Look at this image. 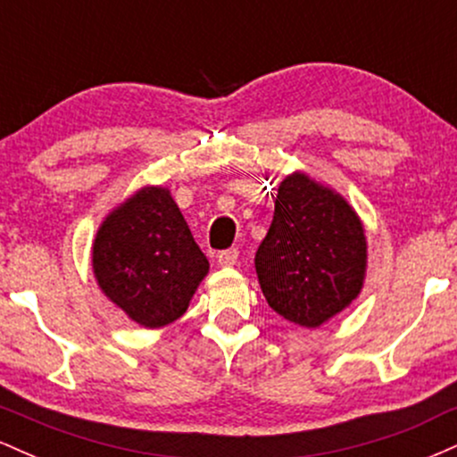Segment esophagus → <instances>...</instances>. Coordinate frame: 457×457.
<instances>
[{
  "label": "esophagus",
  "instance_id": "1",
  "mask_svg": "<svg viewBox=\"0 0 457 457\" xmlns=\"http://www.w3.org/2000/svg\"><path fill=\"white\" fill-rule=\"evenodd\" d=\"M217 262L219 266H223V269H229V266H234L236 262H238V249L221 251V253L217 255Z\"/></svg>",
  "mask_w": 457,
  "mask_h": 457
}]
</instances>
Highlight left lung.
Masks as SVG:
<instances>
[{"mask_svg": "<svg viewBox=\"0 0 457 457\" xmlns=\"http://www.w3.org/2000/svg\"><path fill=\"white\" fill-rule=\"evenodd\" d=\"M255 272L281 318L305 328L322 327L363 290L365 225L342 193L305 171H292L277 188Z\"/></svg>", "mask_w": 457, "mask_h": 457, "instance_id": "1", "label": "left lung"}]
</instances>
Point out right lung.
I'll use <instances>...</instances> for the list:
<instances>
[{"instance_id":"add662e5","label":"right lung","mask_w":457,"mask_h":457,"mask_svg":"<svg viewBox=\"0 0 457 457\" xmlns=\"http://www.w3.org/2000/svg\"><path fill=\"white\" fill-rule=\"evenodd\" d=\"M208 269L165 187L137 188L112 208L94 236V279L115 307L144 328H161L180 318Z\"/></svg>"}]
</instances>
